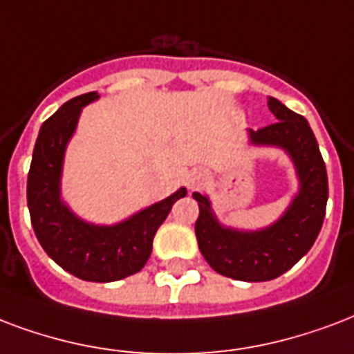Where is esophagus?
I'll use <instances>...</instances> for the list:
<instances>
[{
	"instance_id": "esophagus-1",
	"label": "esophagus",
	"mask_w": 354,
	"mask_h": 354,
	"mask_svg": "<svg viewBox=\"0 0 354 354\" xmlns=\"http://www.w3.org/2000/svg\"><path fill=\"white\" fill-rule=\"evenodd\" d=\"M204 178H206V174H204V172H193V174L187 178V185L191 189L198 187V185L204 182Z\"/></svg>"
}]
</instances>
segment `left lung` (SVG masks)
I'll return each mask as SVG.
<instances>
[{
    "mask_svg": "<svg viewBox=\"0 0 354 354\" xmlns=\"http://www.w3.org/2000/svg\"><path fill=\"white\" fill-rule=\"evenodd\" d=\"M267 105L277 122L258 131L250 129V141L284 148L293 159L301 189L288 212L266 230H230L215 219L206 196L193 193L201 209L195 234L202 256L213 271L243 282L273 280L295 266L312 249L327 209V169L314 131L306 118L273 96Z\"/></svg>",
    "mask_w": 354,
    "mask_h": 354,
    "instance_id": "left-lung-1",
    "label": "left lung"
}]
</instances>
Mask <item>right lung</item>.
I'll use <instances>...</instances> for the list:
<instances>
[{
    "label": "right lung",
    "instance_id": "right-lung-1",
    "mask_svg": "<svg viewBox=\"0 0 354 354\" xmlns=\"http://www.w3.org/2000/svg\"><path fill=\"white\" fill-rule=\"evenodd\" d=\"M96 98V93L72 98L42 124L27 176V206L35 236L57 266L81 280L115 282L145 267L156 232L187 189H178L165 201L115 226H94L77 219L59 198V182L64 148L81 109Z\"/></svg>",
    "mask_w": 354,
    "mask_h": 354
}]
</instances>
